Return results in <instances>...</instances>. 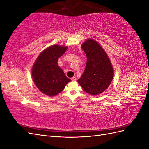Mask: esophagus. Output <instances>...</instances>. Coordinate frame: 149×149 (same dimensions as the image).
<instances>
[{
	"label": "esophagus",
	"instance_id": "34e87169",
	"mask_svg": "<svg viewBox=\"0 0 149 149\" xmlns=\"http://www.w3.org/2000/svg\"><path fill=\"white\" fill-rule=\"evenodd\" d=\"M71 79L72 81H76V77H74H74L71 78Z\"/></svg>",
	"mask_w": 149,
	"mask_h": 149
}]
</instances>
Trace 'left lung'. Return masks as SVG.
I'll return each mask as SVG.
<instances>
[{"instance_id":"obj_1","label":"left lung","mask_w":149,"mask_h":149,"mask_svg":"<svg viewBox=\"0 0 149 149\" xmlns=\"http://www.w3.org/2000/svg\"><path fill=\"white\" fill-rule=\"evenodd\" d=\"M81 48L86 55L87 62L78 82L85 92L97 95L109 86L114 78V68L106 52L96 40H86Z\"/></svg>"}]
</instances>
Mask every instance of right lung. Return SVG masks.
Masks as SVG:
<instances>
[{
  "mask_svg": "<svg viewBox=\"0 0 149 149\" xmlns=\"http://www.w3.org/2000/svg\"><path fill=\"white\" fill-rule=\"evenodd\" d=\"M68 47L53 45L40 53L31 70L36 86L48 96L57 95L71 81L58 65V60L66 51Z\"/></svg>",
  "mask_w": 149,
  "mask_h": 149,
  "instance_id": "obj_1",
  "label": "right lung"
}]
</instances>
